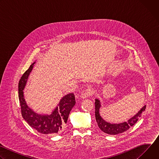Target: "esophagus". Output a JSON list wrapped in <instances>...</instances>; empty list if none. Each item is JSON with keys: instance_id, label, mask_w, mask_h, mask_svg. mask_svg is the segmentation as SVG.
Instances as JSON below:
<instances>
[{"instance_id": "1", "label": "esophagus", "mask_w": 159, "mask_h": 159, "mask_svg": "<svg viewBox=\"0 0 159 159\" xmlns=\"http://www.w3.org/2000/svg\"><path fill=\"white\" fill-rule=\"evenodd\" d=\"M93 93H94L93 90L92 89L88 88V89L84 90V91L82 93L80 97L82 99H86V98H88L89 96H92L93 94Z\"/></svg>"}]
</instances>
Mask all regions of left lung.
<instances>
[{
    "label": "left lung",
    "mask_w": 159,
    "mask_h": 159,
    "mask_svg": "<svg viewBox=\"0 0 159 159\" xmlns=\"http://www.w3.org/2000/svg\"><path fill=\"white\" fill-rule=\"evenodd\" d=\"M101 107V103L99 99H95V115L96 120L99 128L104 133L109 134H118L123 133L133 126L138 120L141 117L142 112L145 111L146 106L145 105L141 109L133 116L132 118L129 119L128 121L120 123H111L105 121L100 115V108Z\"/></svg>",
    "instance_id": "8db88e82"
}]
</instances>
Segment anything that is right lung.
<instances>
[{
    "label": "right lung",
    "mask_w": 159,
    "mask_h": 159,
    "mask_svg": "<svg viewBox=\"0 0 159 159\" xmlns=\"http://www.w3.org/2000/svg\"><path fill=\"white\" fill-rule=\"evenodd\" d=\"M34 63L35 62L30 65L19 82V99L22 116L30 126L39 133L46 134H57L64 128L70 112L75 104V96L73 93L63 96L51 115L38 114L34 112L26 104L23 92Z\"/></svg>",
    "instance_id": "add662e5"
}]
</instances>
